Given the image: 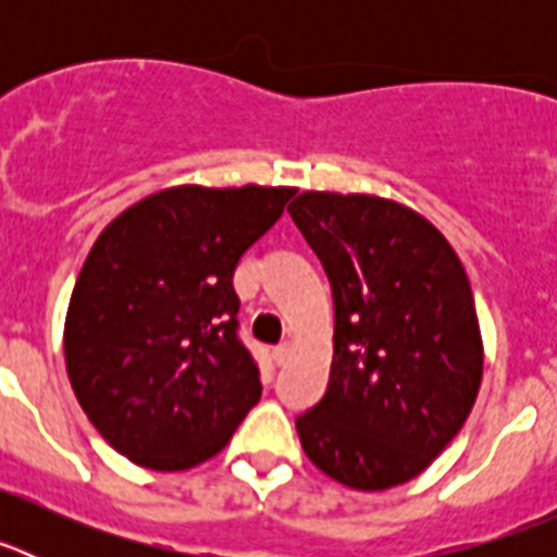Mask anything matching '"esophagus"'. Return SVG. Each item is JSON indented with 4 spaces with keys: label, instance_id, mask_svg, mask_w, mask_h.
<instances>
[{
    "label": "esophagus",
    "instance_id": "obj_1",
    "mask_svg": "<svg viewBox=\"0 0 557 557\" xmlns=\"http://www.w3.org/2000/svg\"><path fill=\"white\" fill-rule=\"evenodd\" d=\"M289 354H293V343H289V339H284V343H278V346L273 348V359L278 362V366H284V362H287Z\"/></svg>",
    "mask_w": 557,
    "mask_h": 557
}]
</instances>
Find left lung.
<instances>
[{"label":"left lung","instance_id":"obj_1","mask_svg":"<svg viewBox=\"0 0 557 557\" xmlns=\"http://www.w3.org/2000/svg\"><path fill=\"white\" fill-rule=\"evenodd\" d=\"M287 211L334 298L329 387L295 418L304 451L348 488L410 482L460 432L480 391L469 275L430 220L393 200L304 191Z\"/></svg>","mask_w":557,"mask_h":557}]
</instances>
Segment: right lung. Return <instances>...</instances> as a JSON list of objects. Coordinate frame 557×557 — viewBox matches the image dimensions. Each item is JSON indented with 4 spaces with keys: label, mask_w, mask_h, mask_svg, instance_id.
I'll list each match as a JSON object with an SVG mask.
<instances>
[{
    "label": "right lung",
    "mask_w": 557,
    "mask_h": 557,
    "mask_svg": "<svg viewBox=\"0 0 557 557\" xmlns=\"http://www.w3.org/2000/svg\"><path fill=\"white\" fill-rule=\"evenodd\" d=\"M289 186H172L106 225L63 329L72 391L113 449L152 471L218 455L262 396L234 270Z\"/></svg>",
    "instance_id": "add662e5"
}]
</instances>
